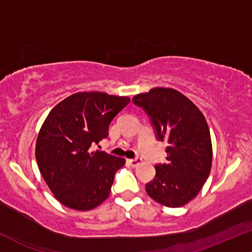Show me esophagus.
<instances>
[{"label": "esophagus", "mask_w": 252, "mask_h": 252, "mask_svg": "<svg viewBox=\"0 0 252 252\" xmlns=\"http://www.w3.org/2000/svg\"><path fill=\"white\" fill-rule=\"evenodd\" d=\"M128 163L131 165L132 167L138 166L139 164L142 163V158H133V159H128Z\"/></svg>", "instance_id": "34e87169"}]
</instances>
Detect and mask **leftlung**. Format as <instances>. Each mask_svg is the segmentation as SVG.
Here are the masks:
<instances>
[{
    "instance_id": "left-lung-1",
    "label": "left lung",
    "mask_w": 252,
    "mask_h": 252,
    "mask_svg": "<svg viewBox=\"0 0 252 252\" xmlns=\"http://www.w3.org/2000/svg\"><path fill=\"white\" fill-rule=\"evenodd\" d=\"M132 101L151 117L158 138L167 142V163L156 165L146 193L163 206L183 207L199 194L211 173L213 146L205 116L173 88H152Z\"/></svg>"
}]
</instances>
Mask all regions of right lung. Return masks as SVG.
I'll list each match as a JSON object with an SVG mask.
<instances>
[{
  "label": "right lung",
  "instance_id": "1",
  "mask_svg": "<svg viewBox=\"0 0 252 252\" xmlns=\"http://www.w3.org/2000/svg\"><path fill=\"white\" fill-rule=\"evenodd\" d=\"M130 102L128 96L79 92L50 111L38 133V168L58 201L74 211L94 209L108 199L115 173L126 159L93 151Z\"/></svg>",
  "mask_w": 252,
  "mask_h": 252
}]
</instances>
